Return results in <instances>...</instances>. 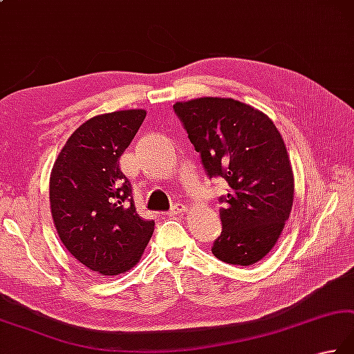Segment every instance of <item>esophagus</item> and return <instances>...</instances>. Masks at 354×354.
Returning a JSON list of instances; mask_svg holds the SVG:
<instances>
[{"instance_id": "1", "label": "esophagus", "mask_w": 354, "mask_h": 354, "mask_svg": "<svg viewBox=\"0 0 354 354\" xmlns=\"http://www.w3.org/2000/svg\"><path fill=\"white\" fill-rule=\"evenodd\" d=\"M184 210H185V205H184V204H179V203H176V204H173V205H171V209L167 212V214H169V216H176V214L183 213Z\"/></svg>"}]
</instances>
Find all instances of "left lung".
<instances>
[{
	"instance_id": "8db88e82",
	"label": "left lung",
	"mask_w": 354,
	"mask_h": 354,
	"mask_svg": "<svg viewBox=\"0 0 354 354\" xmlns=\"http://www.w3.org/2000/svg\"><path fill=\"white\" fill-rule=\"evenodd\" d=\"M173 109L207 175L230 187L219 198L223 232L212 253L227 264H256L279 239L293 205V170L279 130L261 110L232 98L205 96Z\"/></svg>"
}]
</instances>
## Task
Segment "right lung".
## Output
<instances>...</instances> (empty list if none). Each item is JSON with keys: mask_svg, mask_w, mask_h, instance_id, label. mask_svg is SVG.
Segmentation results:
<instances>
[{"mask_svg": "<svg viewBox=\"0 0 354 354\" xmlns=\"http://www.w3.org/2000/svg\"><path fill=\"white\" fill-rule=\"evenodd\" d=\"M145 110L90 118L76 129L50 175V210L58 236L75 259L102 276L127 272L141 259L155 223L136 213L121 158Z\"/></svg>", "mask_w": 354, "mask_h": 354, "instance_id": "right-lung-1", "label": "right lung"}]
</instances>
